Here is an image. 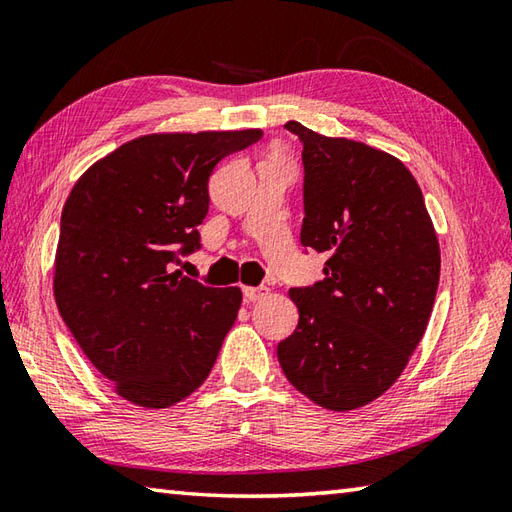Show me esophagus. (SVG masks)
Listing matches in <instances>:
<instances>
[{"label":"esophagus","mask_w":512,"mask_h":512,"mask_svg":"<svg viewBox=\"0 0 512 512\" xmlns=\"http://www.w3.org/2000/svg\"><path fill=\"white\" fill-rule=\"evenodd\" d=\"M268 295L266 286H244V299L246 302H259Z\"/></svg>","instance_id":"1"}]
</instances>
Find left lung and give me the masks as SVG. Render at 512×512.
<instances>
[{
  "mask_svg": "<svg viewBox=\"0 0 512 512\" xmlns=\"http://www.w3.org/2000/svg\"><path fill=\"white\" fill-rule=\"evenodd\" d=\"M302 246L324 279L290 288L295 333L277 346L288 382L328 410L366 406L397 382L422 342L439 284V244L410 170L397 157L299 122Z\"/></svg>",
  "mask_w": 512,
  "mask_h": 512,
  "instance_id": "1",
  "label": "left lung"
}]
</instances>
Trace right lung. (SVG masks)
Instances as JSON below:
<instances>
[{
  "label": "right lung",
  "instance_id": "1",
  "mask_svg": "<svg viewBox=\"0 0 512 512\" xmlns=\"http://www.w3.org/2000/svg\"><path fill=\"white\" fill-rule=\"evenodd\" d=\"M262 130L144 135L77 179L62 210L55 302L117 395L168 408L206 382L242 306L173 264L202 248L208 177Z\"/></svg>",
  "mask_w": 512,
  "mask_h": 512
}]
</instances>
